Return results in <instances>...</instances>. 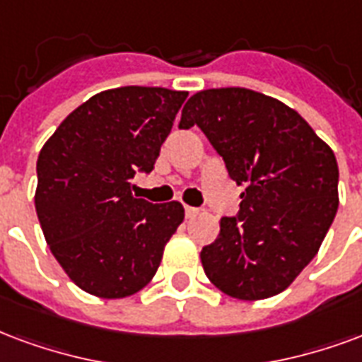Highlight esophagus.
<instances>
[{"label":"esophagus","instance_id":"1","mask_svg":"<svg viewBox=\"0 0 362 362\" xmlns=\"http://www.w3.org/2000/svg\"><path fill=\"white\" fill-rule=\"evenodd\" d=\"M197 215H199V209L188 207V205H186V216H188V218H194V216Z\"/></svg>","mask_w":362,"mask_h":362}]
</instances>
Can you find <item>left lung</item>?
Wrapping results in <instances>:
<instances>
[{
  "mask_svg": "<svg viewBox=\"0 0 362 362\" xmlns=\"http://www.w3.org/2000/svg\"><path fill=\"white\" fill-rule=\"evenodd\" d=\"M192 127L245 188L238 216H222L215 243L202 249L205 274L235 299L276 296L313 261L336 216V155L297 111L247 88L194 93L180 119Z\"/></svg>",
  "mask_w": 362,
  "mask_h": 362,
  "instance_id": "left-lung-1",
  "label": "left lung"
}]
</instances>
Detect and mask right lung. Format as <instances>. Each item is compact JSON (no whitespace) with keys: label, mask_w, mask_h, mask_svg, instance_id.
<instances>
[{"label":"right lung","mask_w":362,"mask_h":362,"mask_svg":"<svg viewBox=\"0 0 362 362\" xmlns=\"http://www.w3.org/2000/svg\"><path fill=\"white\" fill-rule=\"evenodd\" d=\"M188 92L122 86L76 107L38 155L34 205L53 257L80 290L122 299L146 288L184 221L178 202L134 197Z\"/></svg>","instance_id":"right-lung-1"}]
</instances>
